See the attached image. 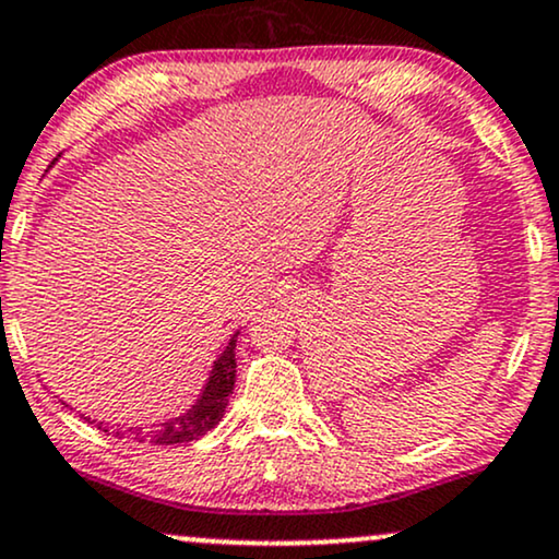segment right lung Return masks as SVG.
Instances as JSON below:
<instances>
[{
	"label": "right lung",
	"mask_w": 559,
	"mask_h": 559,
	"mask_svg": "<svg viewBox=\"0 0 559 559\" xmlns=\"http://www.w3.org/2000/svg\"><path fill=\"white\" fill-rule=\"evenodd\" d=\"M237 335L239 332L231 335L227 348H224L222 356L214 361V369L209 373L206 386H203L201 394H198L195 405H190V409L178 415V418L157 423V426L152 428H133V426L121 428V426H105V423H97V428L118 438H133V441H141V443L150 441L154 447H173V443L198 441L201 436H206L209 430L216 428L218 420L224 418V409L229 405V394L235 390Z\"/></svg>",
	"instance_id": "1"
}]
</instances>
